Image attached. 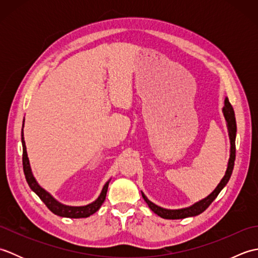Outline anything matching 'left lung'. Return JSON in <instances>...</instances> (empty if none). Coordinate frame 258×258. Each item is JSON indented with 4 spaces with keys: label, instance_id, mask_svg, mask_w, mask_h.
I'll use <instances>...</instances> for the list:
<instances>
[{
    "label": "left lung",
    "instance_id": "1",
    "mask_svg": "<svg viewBox=\"0 0 258 258\" xmlns=\"http://www.w3.org/2000/svg\"><path fill=\"white\" fill-rule=\"evenodd\" d=\"M223 114L224 117L226 119V125L228 130V136H229V142H231V152H229V160L227 164V168L225 175L221 179V182L215 187L212 193L208 195L205 199L201 200L200 202H196L195 204L191 206L185 207V208H179V210H167V208H163L161 206H157L154 203L151 202L143 191H141L142 196H143L144 201L147 203V205L151 208V210L157 214L158 216L162 218H165V220H182V218L186 217H193L200 215L201 213L204 212L206 208L210 206L213 201L216 199L217 195L221 193V190L225 187L226 184L228 183L229 178H231V175L233 173L234 168V162H235V153H236V149H235V139H236V119H235V113L233 106L229 103L228 98H225V105L223 107Z\"/></svg>",
    "mask_w": 258,
    "mask_h": 258
}]
</instances>
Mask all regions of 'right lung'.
I'll list each match as a JSON object with an SVG mask.
<instances>
[{"instance_id":"add662e5","label":"right lung","mask_w":258,"mask_h":258,"mask_svg":"<svg viewBox=\"0 0 258 258\" xmlns=\"http://www.w3.org/2000/svg\"><path fill=\"white\" fill-rule=\"evenodd\" d=\"M23 127H24V120H23ZM22 146H23V169H24V175L26 178V182L29 184L31 189L34 191V193L40 197V199L43 201V203L47 206L48 210H50L52 213L55 214V215H58L61 217H69V218H84V217H89L93 215L95 212L100 210V207L105 201L106 193H107V188H108V184L109 180L105 183V185L103 186L102 191L100 196L97 199L90 203V204L84 205V206H69V205H64L62 203H59L56 201L54 197L48 193L47 190L40 186V184L37 183V180L35 177L33 176L31 165H30V161L29 157H27V152H26V146H25V141H24V134H23V128H22Z\"/></svg>"}]
</instances>
